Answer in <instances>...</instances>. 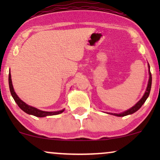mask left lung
Instances as JSON below:
<instances>
[{"label": "left lung", "mask_w": 160, "mask_h": 160, "mask_svg": "<svg viewBox=\"0 0 160 160\" xmlns=\"http://www.w3.org/2000/svg\"><path fill=\"white\" fill-rule=\"evenodd\" d=\"M148 73H149V79H148V86H147V88H146V92L144 93V95H143V97H142L141 99L134 106H132L131 108L125 111L124 112H122V113H108L109 114H112V115L117 116V117H124V116H127V115H129V114H132V113L136 112V111L138 110V109H140V108H141V107L143 106V104L144 103V102H145L146 99L148 98V95H149V93H150V91H151V87H152V73H151V72H150L149 65H148Z\"/></svg>", "instance_id": "obj_1"}]
</instances>
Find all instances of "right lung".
<instances>
[{
    "label": "right lung",
    "instance_id": "obj_1",
    "mask_svg": "<svg viewBox=\"0 0 160 160\" xmlns=\"http://www.w3.org/2000/svg\"><path fill=\"white\" fill-rule=\"evenodd\" d=\"M8 84H9V89L11 94H12L13 98H14V101L17 102V104L18 105V106L23 111H25V113H27L28 114L33 115L35 117H47V116H52V115H57L60 114V113H62L64 111L65 109H62L61 111H52V112H49V111H41L39 109L34 108V107L28 106V104H26L25 102H23L20 98H19L16 93H15L14 87H13L12 85V77H11V73H9L8 74Z\"/></svg>",
    "mask_w": 160,
    "mask_h": 160
}]
</instances>
